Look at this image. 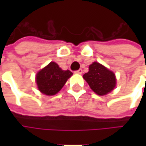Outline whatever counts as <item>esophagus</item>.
<instances>
[{"instance_id": "1", "label": "esophagus", "mask_w": 146, "mask_h": 146, "mask_svg": "<svg viewBox=\"0 0 146 146\" xmlns=\"http://www.w3.org/2000/svg\"><path fill=\"white\" fill-rule=\"evenodd\" d=\"M75 73H76V74H82V73H83V70H82V69H79L78 70H76Z\"/></svg>"}]
</instances>
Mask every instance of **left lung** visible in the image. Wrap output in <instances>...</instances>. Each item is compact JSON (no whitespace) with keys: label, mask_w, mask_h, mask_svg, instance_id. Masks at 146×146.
I'll use <instances>...</instances> for the list:
<instances>
[{"label":"left lung","mask_w":146,"mask_h":146,"mask_svg":"<svg viewBox=\"0 0 146 146\" xmlns=\"http://www.w3.org/2000/svg\"><path fill=\"white\" fill-rule=\"evenodd\" d=\"M88 68V72L85 73L83 78L94 93L99 96H103L115 88L116 78L113 71L97 62L90 65Z\"/></svg>","instance_id":"8db88e82"}]
</instances>
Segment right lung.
<instances>
[{
    "instance_id": "add662e5",
    "label": "right lung",
    "mask_w": 146,
    "mask_h": 146,
    "mask_svg": "<svg viewBox=\"0 0 146 146\" xmlns=\"http://www.w3.org/2000/svg\"><path fill=\"white\" fill-rule=\"evenodd\" d=\"M72 75L73 73L69 70H62L56 62H51L36 74L38 89L45 95H55Z\"/></svg>"
}]
</instances>
